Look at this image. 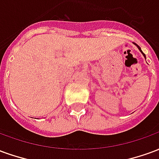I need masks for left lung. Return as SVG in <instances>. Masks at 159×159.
I'll list each match as a JSON object with an SVG mask.
<instances>
[{
	"label": "left lung",
	"instance_id": "left-lung-1",
	"mask_svg": "<svg viewBox=\"0 0 159 159\" xmlns=\"http://www.w3.org/2000/svg\"><path fill=\"white\" fill-rule=\"evenodd\" d=\"M137 47H138V48L140 49V52H142V53H143V52H142V51H141V49H140V47H139V46H138V45H137ZM143 55H144V57H145V58H146V55H145V54H144V53H143Z\"/></svg>",
	"mask_w": 159,
	"mask_h": 159
}]
</instances>
